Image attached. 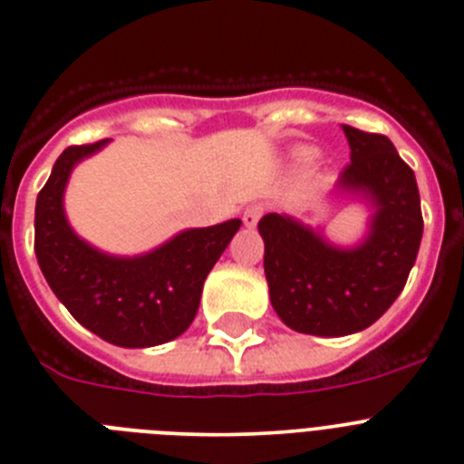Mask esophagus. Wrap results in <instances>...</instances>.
Returning a JSON list of instances; mask_svg holds the SVG:
<instances>
[{"label": "esophagus", "mask_w": 464, "mask_h": 464, "mask_svg": "<svg viewBox=\"0 0 464 464\" xmlns=\"http://www.w3.org/2000/svg\"><path fill=\"white\" fill-rule=\"evenodd\" d=\"M263 213H265V204H260V201L249 204L245 208V213H242V222H245V227L254 228L256 224H258V219L263 218Z\"/></svg>", "instance_id": "1"}]
</instances>
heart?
<instances>
[{"label": "heart", "instance_id": "heart-1", "mask_svg": "<svg viewBox=\"0 0 464 464\" xmlns=\"http://www.w3.org/2000/svg\"><path fill=\"white\" fill-rule=\"evenodd\" d=\"M295 156L299 163H310V160L317 156V150H314V147H299V150L295 151Z\"/></svg>", "mask_w": 464, "mask_h": 464}]
</instances>
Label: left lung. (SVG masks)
Here are the masks:
<instances>
[{
  "label": "left lung",
  "instance_id": "obj_1",
  "mask_svg": "<svg viewBox=\"0 0 464 464\" xmlns=\"http://www.w3.org/2000/svg\"><path fill=\"white\" fill-rule=\"evenodd\" d=\"M342 131L352 163L342 169L337 188L365 195L374 206L365 242L340 249L278 213L258 222L274 310L292 331L319 337L372 326L401 295L424 233L415 172L390 138L349 124Z\"/></svg>",
  "mask_w": 464,
  "mask_h": 464
}]
</instances>
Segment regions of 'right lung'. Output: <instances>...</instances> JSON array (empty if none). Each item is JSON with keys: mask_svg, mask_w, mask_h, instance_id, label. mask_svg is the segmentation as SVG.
I'll list each match as a JSON object with an SVG mask.
<instances>
[{"mask_svg": "<svg viewBox=\"0 0 464 464\" xmlns=\"http://www.w3.org/2000/svg\"><path fill=\"white\" fill-rule=\"evenodd\" d=\"M108 140L67 147L35 201V258L72 317L102 340L129 349L181 335L199 310L206 276L240 228V219L188 228L136 258L102 254L70 228L63 192L72 168Z\"/></svg>", "mask_w": 464, "mask_h": 464, "instance_id": "add662e5", "label": "right lung"}]
</instances>
